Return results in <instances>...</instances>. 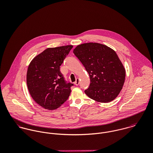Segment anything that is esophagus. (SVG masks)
I'll return each mask as SVG.
<instances>
[{
  "label": "esophagus",
  "mask_w": 153,
  "mask_h": 153,
  "mask_svg": "<svg viewBox=\"0 0 153 153\" xmlns=\"http://www.w3.org/2000/svg\"><path fill=\"white\" fill-rule=\"evenodd\" d=\"M79 79L78 78H77L76 80V81L75 82V85L77 86V85H79Z\"/></svg>",
  "instance_id": "obj_1"
}]
</instances>
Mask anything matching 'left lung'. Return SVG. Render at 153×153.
<instances>
[{
  "label": "left lung",
  "instance_id": "8db88e82",
  "mask_svg": "<svg viewBox=\"0 0 153 153\" xmlns=\"http://www.w3.org/2000/svg\"><path fill=\"white\" fill-rule=\"evenodd\" d=\"M85 68L90 85L85 93L100 102L114 100L122 89L126 70L116 52L106 45L86 43L78 45L73 51Z\"/></svg>",
  "mask_w": 153,
  "mask_h": 153
}]
</instances>
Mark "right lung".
Here are the masks:
<instances>
[{
    "label": "right lung",
    "instance_id": "add662e5",
    "mask_svg": "<svg viewBox=\"0 0 153 153\" xmlns=\"http://www.w3.org/2000/svg\"><path fill=\"white\" fill-rule=\"evenodd\" d=\"M72 45L45 49L28 66L26 82L34 101L45 109H56L68 100L74 85L68 82L60 71V66Z\"/></svg>",
    "mask_w": 153,
    "mask_h": 153
}]
</instances>
